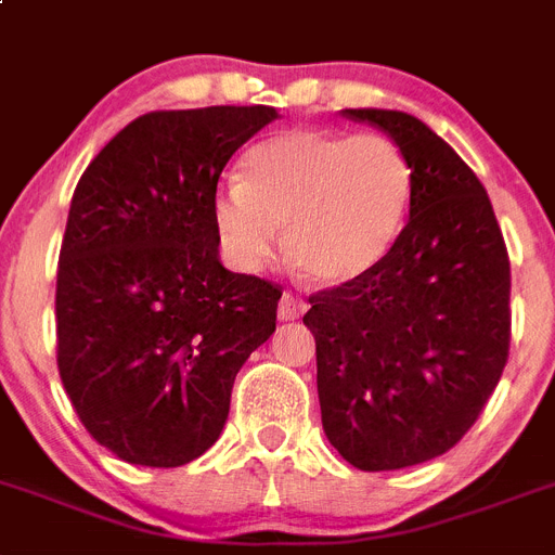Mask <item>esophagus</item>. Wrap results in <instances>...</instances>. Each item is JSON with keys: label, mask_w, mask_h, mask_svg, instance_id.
I'll list each match as a JSON object with an SVG mask.
<instances>
[{"label": "esophagus", "mask_w": 555, "mask_h": 555, "mask_svg": "<svg viewBox=\"0 0 555 555\" xmlns=\"http://www.w3.org/2000/svg\"><path fill=\"white\" fill-rule=\"evenodd\" d=\"M307 305L301 301L298 296H293V293H282V298H279V321H296V318L305 315Z\"/></svg>", "instance_id": "34e87169"}]
</instances>
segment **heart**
<instances>
[{"mask_svg":"<svg viewBox=\"0 0 555 555\" xmlns=\"http://www.w3.org/2000/svg\"><path fill=\"white\" fill-rule=\"evenodd\" d=\"M416 176L393 139L291 128L254 144L240 181L215 197L220 243L243 268L276 254L324 287L369 276L393 250L411 215Z\"/></svg>","mask_w":555,"mask_h":555,"instance_id":"obj_1","label":"heart"}]
</instances>
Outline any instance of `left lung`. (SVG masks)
I'll use <instances>...</instances> for the list:
<instances>
[{
	"label": "left lung",
	"mask_w": 555,
	"mask_h": 555,
	"mask_svg": "<svg viewBox=\"0 0 555 555\" xmlns=\"http://www.w3.org/2000/svg\"><path fill=\"white\" fill-rule=\"evenodd\" d=\"M385 131L416 176L411 218L363 279L310 296L330 444L363 472L424 464L466 436L503 377L511 264L478 176L422 119L346 108Z\"/></svg>",
	"instance_id": "1"
}]
</instances>
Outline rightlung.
Returning a JSON list of instances; mask_svg holds the SVG:
<instances>
[{"mask_svg":"<svg viewBox=\"0 0 555 555\" xmlns=\"http://www.w3.org/2000/svg\"><path fill=\"white\" fill-rule=\"evenodd\" d=\"M271 105L151 111L72 195L57 259V371L89 436L128 464L184 466L229 418L231 385L276 330L282 287L225 271L215 195Z\"/></svg>","mask_w":555,"mask_h":555,"instance_id":"add662e5","label":"right lung"}]
</instances>
